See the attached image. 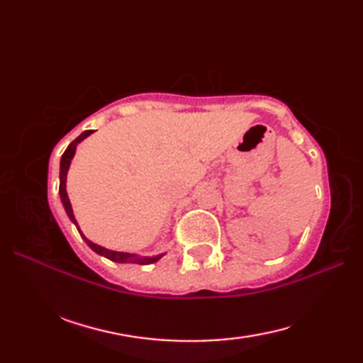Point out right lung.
Segmentation results:
<instances>
[{
  "label": "right lung",
  "mask_w": 363,
  "mask_h": 363,
  "mask_svg": "<svg viewBox=\"0 0 363 363\" xmlns=\"http://www.w3.org/2000/svg\"><path fill=\"white\" fill-rule=\"evenodd\" d=\"M94 130H86V133H82L78 138H74V140L68 145V148L65 150V152L62 154V159H60V186H59V194H60V199H62L64 203V207L65 211L68 213V217H70V220L74 223L76 228H78L79 234L82 235L81 229L78 226V223H76V218H74V213H73V209H72V203L70 199H68V195H67V172H68V167H70V162L74 156V151H76V145H78L81 140H84L87 135H90ZM84 240H86V243L90 246L91 250H94L95 252L101 254V256L111 259L112 262H120V264H138V265H148V264H154V262H157L162 256H154V257H137L135 254H129V252H118V251H111V250H106L103 248V246H99L94 242H90L89 238H86L82 235Z\"/></svg>",
  "instance_id": "obj_1"
}]
</instances>
